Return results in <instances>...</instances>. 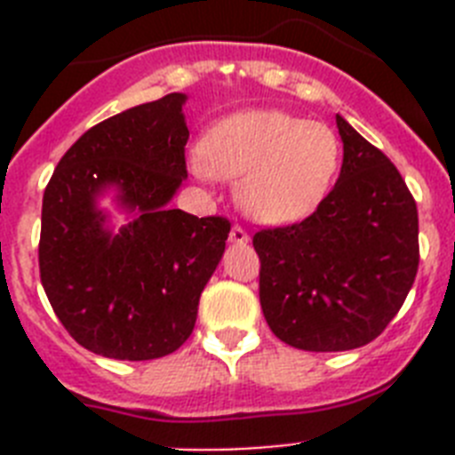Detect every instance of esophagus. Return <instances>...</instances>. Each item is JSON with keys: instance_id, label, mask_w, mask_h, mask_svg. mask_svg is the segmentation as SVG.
<instances>
[{"instance_id": "1", "label": "esophagus", "mask_w": 455, "mask_h": 455, "mask_svg": "<svg viewBox=\"0 0 455 455\" xmlns=\"http://www.w3.org/2000/svg\"><path fill=\"white\" fill-rule=\"evenodd\" d=\"M230 241L232 243H236V246H243V243H248V241H251V235L246 232V228H241V225L236 223V225H232Z\"/></svg>"}]
</instances>
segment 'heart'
I'll use <instances>...</instances> for the list:
<instances>
[{"mask_svg":"<svg viewBox=\"0 0 455 455\" xmlns=\"http://www.w3.org/2000/svg\"><path fill=\"white\" fill-rule=\"evenodd\" d=\"M339 139L321 120L259 108L220 120L204 136L203 178L236 182V198L262 223H293L323 203L339 171Z\"/></svg>","mask_w":455,"mask_h":455,"instance_id":"1","label":"heart"}]
</instances>
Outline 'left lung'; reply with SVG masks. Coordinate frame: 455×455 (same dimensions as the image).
I'll return each mask as SVG.
<instances>
[{
    "instance_id": "left-lung-1",
    "label": "left lung",
    "mask_w": 455,
    "mask_h": 455,
    "mask_svg": "<svg viewBox=\"0 0 455 455\" xmlns=\"http://www.w3.org/2000/svg\"><path fill=\"white\" fill-rule=\"evenodd\" d=\"M337 127L339 180L315 214L252 236L268 328L289 347L316 353L376 339L419 267L417 203L401 172L341 116Z\"/></svg>"
}]
</instances>
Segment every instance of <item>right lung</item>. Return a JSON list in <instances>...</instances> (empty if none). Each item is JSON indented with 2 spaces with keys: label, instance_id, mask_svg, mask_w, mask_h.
<instances>
[{
  "label": "right lung",
  "instance_id": "obj_1",
  "mask_svg": "<svg viewBox=\"0 0 455 455\" xmlns=\"http://www.w3.org/2000/svg\"><path fill=\"white\" fill-rule=\"evenodd\" d=\"M184 100L171 92L91 127L43 196L40 283L72 339L98 355L155 360L178 351L223 257L230 220L168 207L187 178ZM108 186L137 214L118 235L94 207Z\"/></svg>",
  "mask_w": 455,
  "mask_h": 455
}]
</instances>
